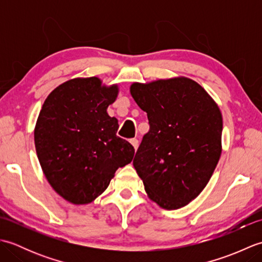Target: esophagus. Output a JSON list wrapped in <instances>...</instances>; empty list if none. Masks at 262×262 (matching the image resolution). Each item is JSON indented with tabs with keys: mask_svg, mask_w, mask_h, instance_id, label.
Wrapping results in <instances>:
<instances>
[{
	"mask_svg": "<svg viewBox=\"0 0 262 262\" xmlns=\"http://www.w3.org/2000/svg\"><path fill=\"white\" fill-rule=\"evenodd\" d=\"M129 142H130L132 145L134 146V148L137 149V147H138V140H137V138H132Z\"/></svg>",
	"mask_w": 262,
	"mask_h": 262,
	"instance_id": "34e87169",
	"label": "esophagus"
}]
</instances>
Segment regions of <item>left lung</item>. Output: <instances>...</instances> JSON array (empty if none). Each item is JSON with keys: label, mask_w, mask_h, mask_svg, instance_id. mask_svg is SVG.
Here are the masks:
<instances>
[{"label": "left lung", "mask_w": 262, "mask_h": 262, "mask_svg": "<svg viewBox=\"0 0 262 262\" xmlns=\"http://www.w3.org/2000/svg\"><path fill=\"white\" fill-rule=\"evenodd\" d=\"M130 94L149 124L133 165L153 202L165 209L181 208L203 191L219 163L221 110L187 77L133 83Z\"/></svg>", "instance_id": "1"}]
</instances>
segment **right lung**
I'll return each instance as SVG.
<instances>
[{
  "label": "right lung",
  "mask_w": 262,
  "mask_h": 262,
  "mask_svg": "<svg viewBox=\"0 0 262 262\" xmlns=\"http://www.w3.org/2000/svg\"><path fill=\"white\" fill-rule=\"evenodd\" d=\"M96 76L73 79L47 97L35 128L36 152L49 185L68 202L89 204L109 186L135 149L117 136L118 120L107 114L118 86Z\"/></svg>",
  "instance_id": "obj_1"
}]
</instances>
